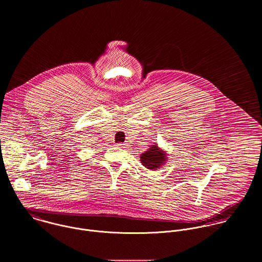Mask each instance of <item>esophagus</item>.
Returning a JSON list of instances; mask_svg holds the SVG:
<instances>
[{
  "instance_id": "34e87169",
  "label": "esophagus",
  "mask_w": 262,
  "mask_h": 262,
  "mask_svg": "<svg viewBox=\"0 0 262 262\" xmlns=\"http://www.w3.org/2000/svg\"><path fill=\"white\" fill-rule=\"evenodd\" d=\"M123 145H124V144H122V143H117V144H116V146H117L118 148H122V147H124Z\"/></svg>"
}]
</instances>
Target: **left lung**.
I'll use <instances>...</instances> for the list:
<instances>
[{
  "label": "left lung",
  "instance_id": "obj_1",
  "mask_svg": "<svg viewBox=\"0 0 262 262\" xmlns=\"http://www.w3.org/2000/svg\"><path fill=\"white\" fill-rule=\"evenodd\" d=\"M165 154L166 153L159 149L156 145H152L151 148L141 154V163L148 169H156L166 160Z\"/></svg>",
  "mask_w": 262,
  "mask_h": 262
}]
</instances>
